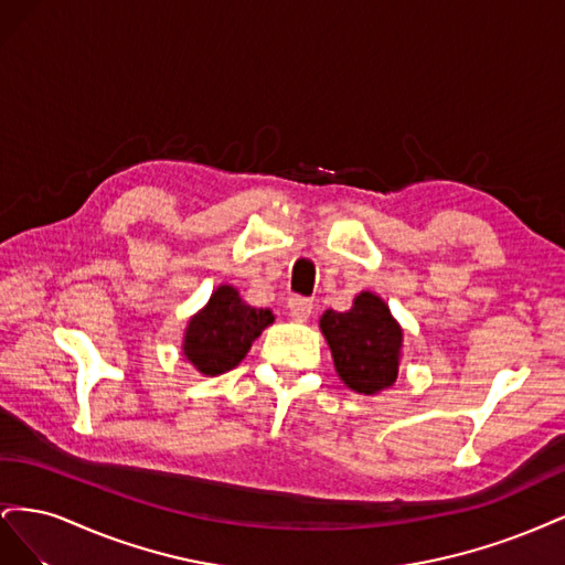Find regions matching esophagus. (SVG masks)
<instances>
[{
  "label": "esophagus",
  "instance_id": "esophagus-1",
  "mask_svg": "<svg viewBox=\"0 0 565 565\" xmlns=\"http://www.w3.org/2000/svg\"><path fill=\"white\" fill-rule=\"evenodd\" d=\"M287 309H289V316H292L295 320H299V322H301V320H309V316H311V311H313V301L306 299V297L295 295V297H289Z\"/></svg>",
  "mask_w": 565,
  "mask_h": 565
}]
</instances>
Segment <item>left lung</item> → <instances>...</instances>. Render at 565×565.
I'll list each match as a JSON object with an SVG mask.
<instances>
[{
  "instance_id": "left-lung-1",
  "label": "left lung",
  "mask_w": 565,
  "mask_h": 565,
  "mask_svg": "<svg viewBox=\"0 0 565 565\" xmlns=\"http://www.w3.org/2000/svg\"><path fill=\"white\" fill-rule=\"evenodd\" d=\"M320 330L347 386L377 393L396 382L403 332L380 297L363 292L344 313L324 311Z\"/></svg>"
}]
</instances>
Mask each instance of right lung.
<instances>
[{
  "mask_svg": "<svg viewBox=\"0 0 565 565\" xmlns=\"http://www.w3.org/2000/svg\"><path fill=\"white\" fill-rule=\"evenodd\" d=\"M270 322L273 313L268 309L247 306L233 287L224 285L188 322L183 351L202 374H221L243 361L252 341Z\"/></svg>",
  "mask_w": 565,
  "mask_h": 565,
  "instance_id": "right-lung-1",
  "label": "right lung"
}]
</instances>
